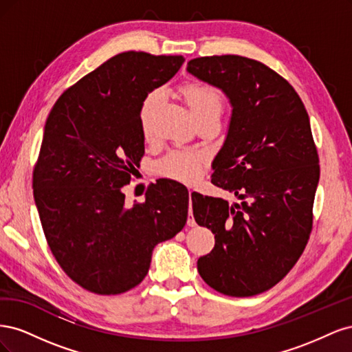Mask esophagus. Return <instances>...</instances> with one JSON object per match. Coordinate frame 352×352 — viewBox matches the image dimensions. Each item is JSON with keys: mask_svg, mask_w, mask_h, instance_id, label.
Wrapping results in <instances>:
<instances>
[{"mask_svg": "<svg viewBox=\"0 0 352 352\" xmlns=\"http://www.w3.org/2000/svg\"><path fill=\"white\" fill-rule=\"evenodd\" d=\"M192 195H194V190H189V202L192 204ZM197 223L194 220V216H192V210H189V217H188V226H195Z\"/></svg>", "mask_w": 352, "mask_h": 352, "instance_id": "34e87169", "label": "esophagus"}]
</instances>
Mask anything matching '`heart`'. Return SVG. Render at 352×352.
<instances>
[{"instance_id":"1","label":"heart","mask_w":352,"mask_h":352,"mask_svg":"<svg viewBox=\"0 0 352 352\" xmlns=\"http://www.w3.org/2000/svg\"><path fill=\"white\" fill-rule=\"evenodd\" d=\"M163 89H155L142 102L141 107V126L145 135L151 129V114L158 102L163 100ZM184 97L188 107L195 116V119H219L223 110V97L219 89L207 83H188L184 88ZM206 157L201 151H173L163 162L162 168L166 175L182 182H192L201 172Z\"/></svg>"}]
</instances>
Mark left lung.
Masks as SVG:
<instances>
[{
	"label": "left lung",
	"instance_id": "8db88e82",
	"mask_svg": "<svg viewBox=\"0 0 352 352\" xmlns=\"http://www.w3.org/2000/svg\"><path fill=\"white\" fill-rule=\"evenodd\" d=\"M188 72L230 101L211 184L241 199H192L195 221L216 239L198 272L220 294L257 295L289 273L310 238L320 177L310 119L291 83L257 60L199 57Z\"/></svg>",
	"mask_w": 352,
	"mask_h": 352
}]
</instances>
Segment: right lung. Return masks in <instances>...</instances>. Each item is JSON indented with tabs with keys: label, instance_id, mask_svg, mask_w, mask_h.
I'll list each match as a JSON object with an SVG mask.
<instances>
[{
	"label": "right lung",
	"instance_id": "right-lung-1",
	"mask_svg": "<svg viewBox=\"0 0 352 352\" xmlns=\"http://www.w3.org/2000/svg\"><path fill=\"white\" fill-rule=\"evenodd\" d=\"M184 61L122 52L63 92L48 116L32 182L35 204L60 267L89 292L117 295L140 285L155 245L185 226L182 184L160 180L132 208L122 192L145 153L142 102Z\"/></svg>",
	"mask_w": 352,
	"mask_h": 352
}]
</instances>
